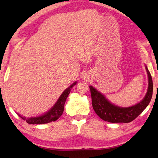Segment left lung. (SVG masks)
<instances>
[{
	"label": "left lung",
	"instance_id": "obj_1",
	"mask_svg": "<svg viewBox=\"0 0 158 158\" xmlns=\"http://www.w3.org/2000/svg\"><path fill=\"white\" fill-rule=\"evenodd\" d=\"M145 67L148 79V89L146 95L142 100L133 106L122 107L115 105L109 101L102 93L98 91L92 85H89L91 93L93 108L101 119L112 123H127L135 120L147 107L153 95V85L151 73L147 66L145 65Z\"/></svg>",
	"mask_w": 158,
	"mask_h": 158
}]
</instances>
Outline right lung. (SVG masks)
<instances>
[{
  "instance_id": "obj_1",
  "label": "right lung",
  "mask_w": 158,
  "mask_h": 158,
  "mask_svg": "<svg viewBox=\"0 0 158 158\" xmlns=\"http://www.w3.org/2000/svg\"><path fill=\"white\" fill-rule=\"evenodd\" d=\"M77 84V81L74 82L73 84H71L60 95L59 98L58 99L56 102L54 104L52 108L46 113L41 115L39 116L26 118V116H23L19 114H17L18 116L21 117L23 120H24L28 124H44L48 123L52 121H55L57 119L59 118L63 114L64 111V105H65L66 99L69 95V93L71 91V89H73L74 85Z\"/></svg>"
}]
</instances>
